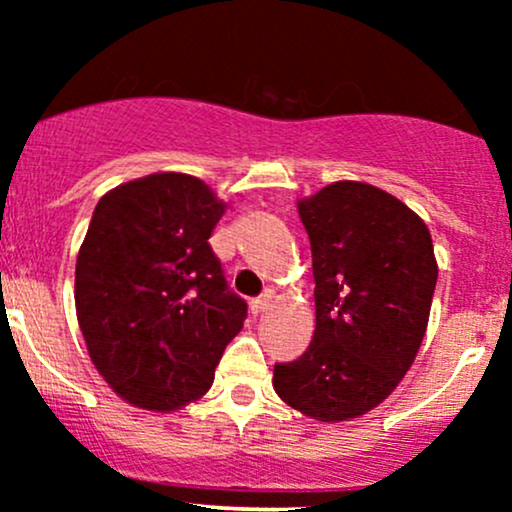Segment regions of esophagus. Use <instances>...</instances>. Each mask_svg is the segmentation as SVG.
Here are the masks:
<instances>
[{
	"label": "esophagus",
	"instance_id": "34e87169",
	"mask_svg": "<svg viewBox=\"0 0 512 512\" xmlns=\"http://www.w3.org/2000/svg\"><path fill=\"white\" fill-rule=\"evenodd\" d=\"M272 298H274V296H272V291L262 293L260 298H252V301H250V310H252V313H255V315L264 313V310H267L269 305H272Z\"/></svg>",
	"mask_w": 512,
	"mask_h": 512
}]
</instances>
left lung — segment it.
Returning <instances> with one entry per match:
<instances>
[{
	"label": "left lung",
	"instance_id": "left-lung-1",
	"mask_svg": "<svg viewBox=\"0 0 512 512\" xmlns=\"http://www.w3.org/2000/svg\"><path fill=\"white\" fill-rule=\"evenodd\" d=\"M315 276L313 342L274 366L310 419L349 421L387 399L424 342L438 264L426 223L390 192L342 180L298 202Z\"/></svg>",
	"mask_w": 512,
	"mask_h": 512
}]
</instances>
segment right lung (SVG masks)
I'll list each match as a JSON object with an SVG mask.
<instances>
[{"instance_id":"right-lung-1","label":"right lung","mask_w":512,"mask_h":512,"mask_svg":"<svg viewBox=\"0 0 512 512\" xmlns=\"http://www.w3.org/2000/svg\"><path fill=\"white\" fill-rule=\"evenodd\" d=\"M223 211L185 173L125 182L96 204L76 257V317L93 366L134 407L202 397L248 317L209 245Z\"/></svg>"}]
</instances>
